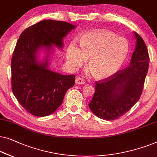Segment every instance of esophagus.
<instances>
[{"mask_svg": "<svg viewBox=\"0 0 157 157\" xmlns=\"http://www.w3.org/2000/svg\"><path fill=\"white\" fill-rule=\"evenodd\" d=\"M85 81L84 80V79L80 78V77H78V78H77L75 79V84L76 85H82V84H85Z\"/></svg>", "mask_w": 157, "mask_h": 157, "instance_id": "34e87169", "label": "esophagus"}]
</instances>
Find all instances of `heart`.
Wrapping results in <instances>:
<instances>
[{"label":"heart","mask_w":157,"mask_h":157,"mask_svg":"<svg viewBox=\"0 0 157 157\" xmlns=\"http://www.w3.org/2000/svg\"><path fill=\"white\" fill-rule=\"evenodd\" d=\"M129 53L127 40L113 32L95 30L86 32L80 37V48L76 41L68 46L66 58L72 67L81 66L89 59L87 68L98 79L109 78L120 70Z\"/></svg>","instance_id":"obj_1"}]
</instances>
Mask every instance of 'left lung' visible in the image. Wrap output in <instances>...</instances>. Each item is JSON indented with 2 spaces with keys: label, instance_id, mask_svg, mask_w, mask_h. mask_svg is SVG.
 Returning a JSON list of instances; mask_svg holds the SVG:
<instances>
[{
  "label": "left lung",
  "instance_id": "left-lung-1",
  "mask_svg": "<svg viewBox=\"0 0 157 157\" xmlns=\"http://www.w3.org/2000/svg\"><path fill=\"white\" fill-rule=\"evenodd\" d=\"M134 34L136 45L129 67L95 82V92L89 107L102 120H114L123 116L142 95L149 56L144 40L136 33Z\"/></svg>",
  "mask_w": 157,
  "mask_h": 157
}]
</instances>
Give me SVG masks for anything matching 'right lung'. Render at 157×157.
I'll list each match as a JSON object with an SVG mask.
<instances>
[{
  "mask_svg": "<svg viewBox=\"0 0 157 157\" xmlns=\"http://www.w3.org/2000/svg\"><path fill=\"white\" fill-rule=\"evenodd\" d=\"M75 28L65 21L46 20L26 28L20 35L11 59L12 90L20 105L32 115L53 113L75 85L74 75L52 72L48 68V58L38 63L36 57L41 48L48 51L52 44L63 48V38Z\"/></svg>",
  "mask_w": 157,
  "mask_h": 157,
  "instance_id": "obj_1",
  "label": "right lung"
}]
</instances>
